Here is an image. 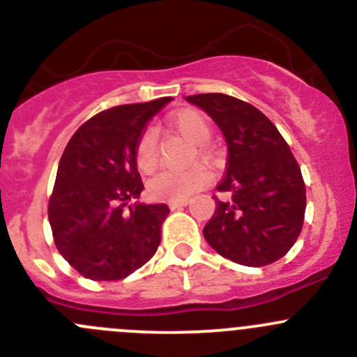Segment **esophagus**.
<instances>
[{"instance_id":"34e87169","label":"esophagus","mask_w":357,"mask_h":357,"mask_svg":"<svg viewBox=\"0 0 357 357\" xmlns=\"http://www.w3.org/2000/svg\"><path fill=\"white\" fill-rule=\"evenodd\" d=\"M188 205V202H169V207H171V211H176V208H183Z\"/></svg>"}]
</instances>
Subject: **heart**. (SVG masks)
Here are the masks:
<instances>
[{
    "instance_id": "obj_1",
    "label": "heart",
    "mask_w": 357,
    "mask_h": 357,
    "mask_svg": "<svg viewBox=\"0 0 357 357\" xmlns=\"http://www.w3.org/2000/svg\"><path fill=\"white\" fill-rule=\"evenodd\" d=\"M167 124L176 132L183 136L186 142L195 145V152L190 157V162L195 158L208 160L211 152L205 143L211 139L212 128L207 119L197 110H179L169 115ZM135 160L143 174H152L158 167V143L153 129H146L136 142ZM211 183V172L204 165H192L185 171H164L157 174L149 183V190L153 197L162 200L185 202L192 199L195 193L204 190Z\"/></svg>"
}]
</instances>
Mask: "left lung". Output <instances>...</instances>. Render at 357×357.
I'll list each match as a JSON object with an SVG mask.
<instances>
[{
	"label": "left lung",
	"instance_id": "1",
	"mask_svg": "<svg viewBox=\"0 0 357 357\" xmlns=\"http://www.w3.org/2000/svg\"><path fill=\"white\" fill-rule=\"evenodd\" d=\"M207 112L228 145L226 174L207 243L236 264L261 268L282 259L301 235L305 186L301 167L276 126L250 103L222 93L186 96Z\"/></svg>",
	"mask_w": 357,
	"mask_h": 357
}]
</instances>
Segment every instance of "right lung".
<instances>
[{
	"instance_id": "obj_1",
	"label": "right lung",
	"mask_w": 357,
	"mask_h": 357,
	"mask_svg": "<svg viewBox=\"0 0 357 357\" xmlns=\"http://www.w3.org/2000/svg\"><path fill=\"white\" fill-rule=\"evenodd\" d=\"M171 98L103 110L67 143L50 197L55 245L68 264L96 282L122 280L160 245L165 204H139L143 181L135 160L145 126Z\"/></svg>"
}]
</instances>
